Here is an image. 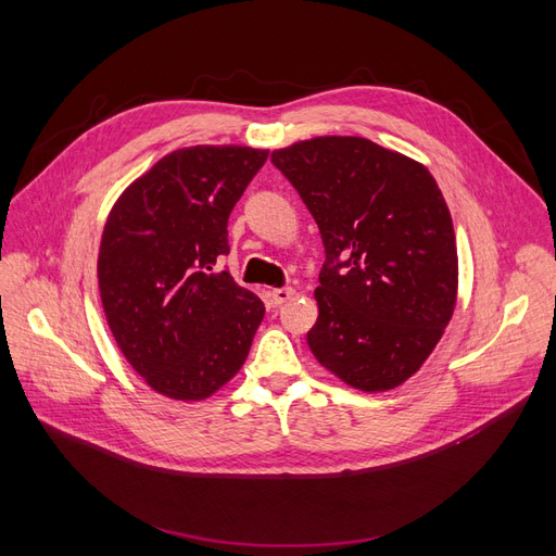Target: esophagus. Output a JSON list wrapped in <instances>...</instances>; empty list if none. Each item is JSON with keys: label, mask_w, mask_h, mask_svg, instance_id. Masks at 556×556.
<instances>
[{"label": "esophagus", "mask_w": 556, "mask_h": 556, "mask_svg": "<svg viewBox=\"0 0 556 556\" xmlns=\"http://www.w3.org/2000/svg\"><path fill=\"white\" fill-rule=\"evenodd\" d=\"M292 296H294L292 288H278V290H271V294H268V301H271V306H282L285 301H290Z\"/></svg>", "instance_id": "34e87169"}]
</instances>
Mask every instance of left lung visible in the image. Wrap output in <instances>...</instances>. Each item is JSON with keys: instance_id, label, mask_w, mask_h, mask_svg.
Returning a JSON list of instances; mask_svg holds the SVG:
<instances>
[{"instance_id": "obj_1", "label": "left lung", "mask_w": 556, "mask_h": 556, "mask_svg": "<svg viewBox=\"0 0 556 556\" xmlns=\"http://www.w3.org/2000/svg\"><path fill=\"white\" fill-rule=\"evenodd\" d=\"M325 243L315 359L362 392L406 382L457 304V241L427 166L362 137H317L271 153Z\"/></svg>"}]
</instances>
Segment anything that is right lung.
<instances>
[{"label": "right lung", "mask_w": 556, "mask_h": 556, "mask_svg": "<svg viewBox=\"0 0 556 556\" xmlns=\"http://www.w3.org/2000/svg\"><path fill=\"white\" fill-rule=\"evenodd\" d=\"M266 157L245 146L174 150L109 213L97 262L106 323L134 371L164 396L220 390L262 325V299L213 266L229 252V213Z\"/></svg>", "instance_id": "right-lung-1"}]
</instances>
